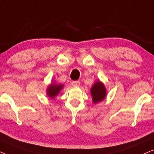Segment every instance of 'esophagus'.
<instances>
[{
	"mask_svg": "<svg viewBox=\"0 0 154 154\" xmlns=\"http://www.w3.org/2000/svg\"><path fill=\"white\" fill-rule=\"evenodd\" d=\"M72 85L73 87H79V86L80 85V82H79V81H73L72 82Z\"/></svg>",
	"mask_w": 154,
	"mask_h": 154,
	"instance_id": "obj_1",
	"label": "esophagus"
}]
</instances>
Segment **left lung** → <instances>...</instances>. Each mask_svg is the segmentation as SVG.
<instances>
[{
	"label": "left lung",
	"instance_id": "obj_1",
	"mask_svg": "<svg viewBox=\"0 0 154 154\" xmlns=\"http://www.w3.org/2000/svg\"><path fill=\"white\" fill-rule=\"evenodd\" d=\"M91 93L94 103L101 101L106 97V91L105 87L101 82H96L91 89Z\"/></svg>",
	"mask_w": 154,
	"mask_h": 154
}]
</instances>
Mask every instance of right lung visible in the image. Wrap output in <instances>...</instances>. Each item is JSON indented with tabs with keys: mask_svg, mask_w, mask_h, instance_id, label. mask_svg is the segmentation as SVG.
Wrapping results in <instances>:
<instances>
[{
	"mask_svg": "<svg viewBox=\"0 0 154 154\" xmlns=\"http://www.w3.org/2000/svg\"><path fill=\"white\" fill-rule=\"evenodd\" d=\"M63 88L62 85H51L48 88V95L50 96L51 98H54L55 96L58 95L59 91H60L61 89Z\"/></svg>",
	"mask_w": 154,
	"mask_h": 154,
	"instance_id": "right-lung-1",
	"label": "right lung"
}]
</instances>
